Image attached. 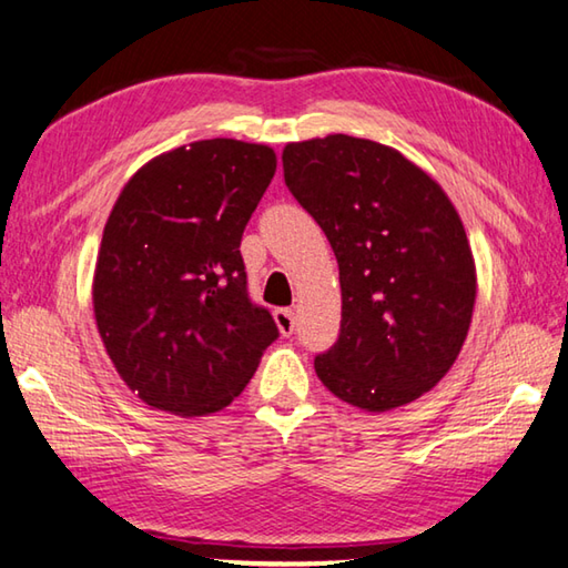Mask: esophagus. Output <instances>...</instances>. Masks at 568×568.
Returning <instances> with one entry per match:
<instances>
[{"label": "esophagus", "instance_id": "esophagus-1", "mask_svg": "<svg viewBox=\"0 0 568 568\" xmlns=\"http://www.w3.org/2000/svg\"><path fill=\"white\" fill-rule=\"evenodd\" d=\"M275 323H277V331H281L287 338V335H293V331H295V313L291 311V307H277Z\"/></svg>", "mask_w": 568, "mask_h": 568}]
</instances>
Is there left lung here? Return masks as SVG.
Listing matches in <instances>:
<instances>
[{
    "label": "left lung",
    "instance_id": "1",
    "mask_svg": "<svg viewBox=\"0 0 568 568\" xmlns=\"http://www.w3.org/2000/svg\"><path fill=\"white\" fill-rule=\"evenodd\" d=\"M285 185L323 227L343 321L315 373L333 396L383 413L420 398L456 363L476 303V263L444 187L381 142H287Z\"/></svg>",
    "mask_w": 568,
    "mask_h": 568
}]
</instances>
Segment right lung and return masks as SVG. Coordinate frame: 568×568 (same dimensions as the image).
I'll list each match as a JSON object with an SVG mask.
<instances>
[{
    "label": "right lung",
    "mask_w": 568,
    "mask_h": 568,
    "mask_svg": "<svg viewBox=\"0 0 568 568\" xmlns=\"http://www.w3.org/2000/svg\"><path fill=\"white\" fill-rule=\"evenodd\" d=\"M273 148L200 140L152 158L104 223L94 321L120 378L182 418L223 410L277 338L247 297L240 240L275 175Z\"/></svg>",
    "instance_id": "add662e5"
}]
</instances>
